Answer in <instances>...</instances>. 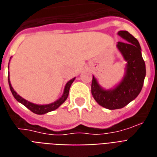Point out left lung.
I'll return each mask as SVG.
<instances>
[{
    "label": "left lung",
    "instance_id": "left-lung-1",
    "mask_svg": "<svg viewBox=\"0 0 157 157\" xmlns=\"http://www.w3.org/2000/svg\"><path fill=\"white\" fill-rule=\"evenodd\" d=\"M118 35L125 40L117 43L118 49L127 62L123 79L113 90H104L94 76L91 84L94 99L109 109L123 108L136 99L141 91L146 77V64L139 42L127 31H120Z\"/></svg>",
    "mask_w": 157,
    "mask_h": 157
}]
</instances>
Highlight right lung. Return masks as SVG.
Returning a JSON list of instances; mask_svg holds the SVG:
<instances>
[{
    "label": "right lung",
    "instance_id": "obj_1",
    "mask_svg": "<svg viewBox=\"0 0 157 157\" xmlns=\"http://www.w3.org/2000/svg\"><path fill=\"white\" fill-rule=\"evenodd\" d=\"M9 67V66H8ZM75 79V78H72L71 80H69L67 83H66V85H65L64 88V91H63V95L60 99H58L57 101H55V102L52 103V104H49V105H36V104H33V103H31L29 101H27L23 98H21L19 94H17V92L13 90V88L11 86V83H10V78H9V75H8V83H9V86H10V90H11V93H12V94L14 96V98L17 100L18 102L21 103L22 105H25L26 107H27L28 109H30L31 111L33 112V113H35L36 115H43V114H46V113H48V112L52 111V110H54L56 109H58L60 105L63 104V103L64 102L65 100L67 99V96H68V93H69V89H70L71 84L73 83V82Z\"/></svg>",
    "mask_w": 157,
    "mask_h": 157
}]
</instances>
